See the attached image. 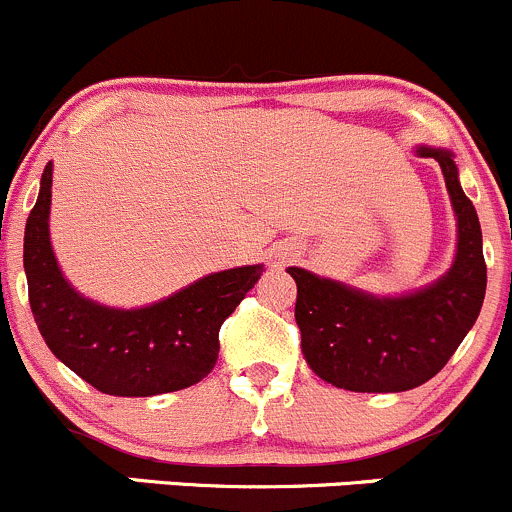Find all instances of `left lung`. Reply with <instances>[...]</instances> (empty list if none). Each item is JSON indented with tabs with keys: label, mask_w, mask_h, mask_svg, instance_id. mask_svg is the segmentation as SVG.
Instances as JSON below:
<instances>
[{
	"label": "left lung",
	"mask_w": 512,
	"mask_h": 512,
	"mask_svg": "<svg viewBox=\"0 0 512 512\" xmlns=\"http://www.w3.org/2000/svg\"><path fill=\"white\" fill-rule=\"evenodd\" d=\"M416 153L438 160L458 220L456 260L441 280L401 297H374L302 267L287 270L297 282L294 319L304 359L337 389L396 394L426 384L448 364L483 307V235L453 153L426 146Z\"/></svg>",
	"instance_id": "8db88e82"
}]
</instances>
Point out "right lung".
Returning <instances> with one entry per match:
<instances>
[{
  "label": "right lung",
  "instance_id": "add662e5",
  "mask_svg": "<svg viewBox=\"0 0 512 512\" xmlns=\"http://www.w3.org/2000/svg\"><path fill=\"white\" fill-rule=\"evenodd\" d=\"M51 173L46 163L24 230L29 304L46 347L111 396L168 394L205 379L218 361L220 327L265 267L215 272L141 309L103 307L64 280L51 250Z\"/></svg>",
  "mask_w": 512,
  "mask_h": 512
}]
</instances>
